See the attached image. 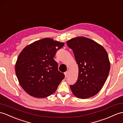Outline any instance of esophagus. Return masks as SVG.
Returning a JSON list of instances; mask_svg holds the SVG:
<instances>
[{"label":"esophagus","instance_id":"esophagus-1","mask_svg":"<svg viewBox=\"0 0 123 123\" xmlns=\"http://www.w3.org/2000/svg\"><path fill=\"white\" fill-rule=\"evenodd\" d=\"M68 71H66L65 73V77H67L68 76Z\"/></svg>","mask_w":123,"mask_h":123}]
</instances>
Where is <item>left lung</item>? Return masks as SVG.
I'll return each mask as SVG.
<instances>
[{"instance_id":"8db88e82","label":"left lung","mask_w":123,"mask_h":123,"mask_svg":"<svg viewBox=\"0 0 123 123\" xmlns=\"http://www.w3.org/2000/svg\"><path fill=\"white\" fill-rule=\"evenodd\" d=\"M73 50L79 74L77 82L70 87L73 94L80 98L94 96L103 87L108 77L110 63L108 54L103 46L85 37L67 41Z\"/></svg>"}]
</instances>
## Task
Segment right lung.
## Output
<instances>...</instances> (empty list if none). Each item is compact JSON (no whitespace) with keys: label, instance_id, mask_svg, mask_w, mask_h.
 Here are the masks:
<instances>
[{"label":"right lung","instance_id":"right-lung-1","mask_svg":"<svg viewBox=\"0 0 123 123\" xmlns=\"http://www.w3.org/2000/svg\"><path fill=\"white\" fill-rule=\"evenodd\" d=\"M64 43L45 38L27 46L16 64V74L21 86L32 97L44 98L54 93L65 74L58 71L54 59Z\"/></svg>","mask_w":123,"mask_h":123}]
</instances>
